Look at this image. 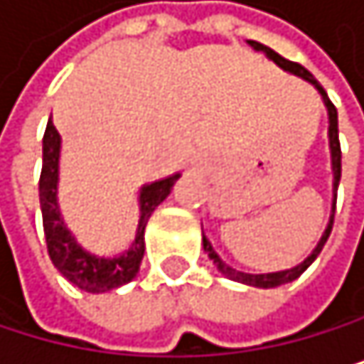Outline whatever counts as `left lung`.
Wrapping results in <instances>:
<instances>
[{
	"label": "left lung",
	"instance_id": "left-lung-1",
	"mask_svg": "<svg viewBox=\"0 0 364 364\" xmlns=\"http://www.w3.org/2000/svg\"><path fill=\"white\" fill-rule=\"evenodd\" d=\"M249 46L255 50V52H262V54H267V58L269 60H273L277 67H282L284 72H288V74H292V76H297V78H301V80H306V82H310L316 91H318V95H321V100H323V105H326V109H328V139H330V157H332V174H334V181H332V214H330V220H328V225H326V229H323V233H321V237H318V242H316V247L312 249V253L304 259V262H299L297 267H292V269H284V271H275V273H242V271H235V269H231L227 262H223L220 259V255L214 251V247H212V242L207 240V237L203 235V249H205V253L209 255V259H212L214 264H216V269L225 275V277H229V279H233V282H240V284H247V286H255V288H277V286H282V284H288V282H295L310 264L316 259V255L321 253V249L326 247V242H328V237H330V231H332V223H334V209H336V190H338V181H341V144H338V113H336V107L330 102V97H328V93H326V89L321 87L316 80H314V76L308 72L306 67H301L299 63H292V60H286L284 56H279L277 52H273L271 48H267V46H262V43H257V41H249Z\"/></svg>",
	"mask_w": 364,
	"mask_h": 364
}]
</instances>
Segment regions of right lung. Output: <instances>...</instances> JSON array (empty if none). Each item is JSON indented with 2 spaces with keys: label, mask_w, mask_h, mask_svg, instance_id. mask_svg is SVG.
<instances>
[{
  "label": "right lung",
  "mask_w": 364,
  "mask_h": 364,
  "mask_svg": "<svg viewBox=\"0 0 364 364\" xmlns=\"http://www.w3.org/2000/svg\"><path fill=\"white\" fill-rule=\"evenodd\" d=\"M58 161H60V135L54 129V124L48 122V129L43 135V170H41V181H38V198H41V212H43L48 253L54 262V267L67 282H72L85 292H93V295L109 292L129 284L139 273V264L146 249L144 231L148 218L168 198L181 172H174L166 178L141 186L137 196L139 223H137L133 245L119 255L105 257L87 251L63 220L60 205H58Z\"/></svg>",
  "instance_id": "add662e5"
}]
</instances>
